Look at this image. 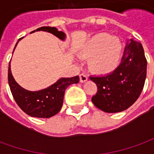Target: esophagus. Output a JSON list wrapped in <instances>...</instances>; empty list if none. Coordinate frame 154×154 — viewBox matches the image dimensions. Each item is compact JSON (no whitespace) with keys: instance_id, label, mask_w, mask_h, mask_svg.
Listing matches in <instances>:
<instances>
[{"instance_id":"1","label":"esophagus","mask_w":154,"mask_h":154,"mask_svg":"<svg viewBox=\"0 0 154 154\" xmlns=\"http://www.w3.org/2000/svg\"><path fill=\"white\" fill-rule=\"evenodd\" d=\"M80 82H87V79H88V77H87V76L86 75V74L84 73H82L80 74Z\"/></svg>"}]
</instances>
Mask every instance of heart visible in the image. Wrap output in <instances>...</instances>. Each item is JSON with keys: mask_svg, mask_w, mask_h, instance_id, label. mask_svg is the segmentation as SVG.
<instances>
[{"mask_svg": "<svg viewBox=\"0 0 154 154\" xmlns=\"http://www.w3.org/2000/svg\"><path fill=\"white\" fill-rule=\"evenodd\" d=\"M122 45L118 38L106 33L94 35L81 48L78 55L90 59L89 67L94 72L105 75L112 72L118 67Z\"/></svg>", "mask_w": 154, "mask_h": 154, "instance_id": "obj_1", "label": "heart"}]
</instances>
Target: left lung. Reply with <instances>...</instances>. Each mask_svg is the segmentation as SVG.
Here are the masks:
<instances>
[{
  "instance_id": "8db88e82",
  "label": "left lung",
  "mask_w": 154,
  "mask_h": 154,
  "mask_svg": "<svg viewBox=\"0 0 154 154\" xmlns=\"http://www.w3.org/2000/svg\"><path fill=\"white\" fill-rule=\"evenodd\" d=\"M147 73V59L142 44L129 39L125 48L121 63L116 70L104 76H91L97 92L91 101L107 113L128 109L142 92Z\"/></svg>"
}]
</instances>
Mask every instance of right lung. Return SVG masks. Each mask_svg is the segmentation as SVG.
Listing matches in <instances>:
<instances>
[{
    "label": "right lung",
    "instance_id": "add662e5",
    "mask_svg": "<svg viewBox=\"0 0 154 154\" xmlns=\"http://www.w3.org/2000/svg\"><path fill=\"white\" fill-rule=\"evenodd\" d=\"M40 30L51 33L62 40H64L66 38L63 32L58 31L55 27L44 26L36 29V31ZM33 32H35V30L31 33ZM21 38H20L18 41ZM17 44L18 42L15 44V47ZM8 82L15 102L25 113L32 117L50 118L60 111L63 103V97L66 88L71 84L78 83L79 77L76 76L67 78L63 77L45 89L31 91L24 89L15 82L12 76L11 65L9 64Z\"/></svg>",
    "mask_w": 154,
    "mask_h": 154
}]
</instances>
